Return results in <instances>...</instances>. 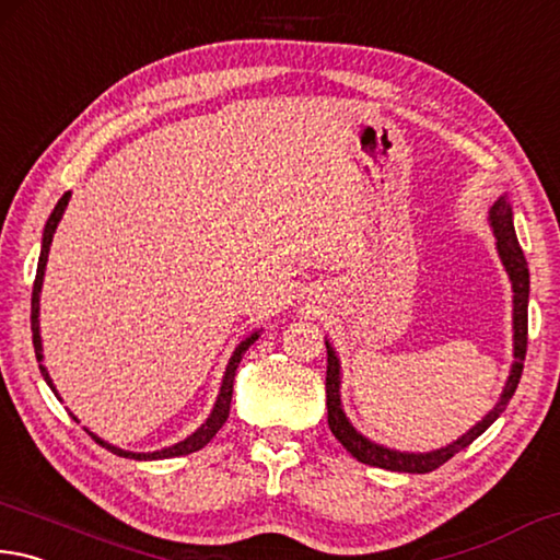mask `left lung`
Wrapping results in <instances>:
<instances>
[{
	"label": "left lung",
	"instance_id": "left-lung-1",
	"mask_svg": "<svg viewBox=\"0 0 560 560\" xmlns=\"http://www.w3.org/2000/svg\"><path fill=\"white\" fill-rule=\"evenodd\" d=\"M489 223H492V229H494L497 250H499V255H502V262L509 272V278H512V288H514V366H512V374H509L502 398H499L494 410H489V413L485 416L482 423H477L467 435L455 440L453 445L435 450V453L416 455V453H398V450L381 447L376 443H371V440H366L361 433H357L354 425L347 420L345 410H341L339 359L335 354V349H331L327 341V423L339 443L345 445L351 453V457H357L359 463L371 465V467H381V469H390V472H410V475L433 472V469H438L440 465H445L450 457H455L459 450L472 445L475 440L482 435L499 416L504 413L509 400H512L518 381H522L526 345H528V265H526L522 245H518V241H516L512 206L506 203V199H499L492 206V211H489Z\"/></svg>",
	"mask_w": 560,
	"mask_h": 560
}]
</instances>
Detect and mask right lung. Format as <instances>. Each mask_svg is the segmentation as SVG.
<instances>
[{
	"instance_id": "obj_1",
	"label": "right lung",
	"mask_w": 560,
	"mask_h": 560,
	"mask_svg": "<svg viewBox=\"0 0 560 560\" xmlns=\"http://www.w3.org/2000/svg\"><path fill=\"white\" fill-rule=\"evenodd\" d=\"M68 196L71 194H63L61 199H58L54 213L48 215L46 221V229H44V243H42V255H38V268H36V280H34V292H32V331H34V351H36V359L42 361L44 354H42V337H38V292H42V285H44V270H46V260H48V248H51V241H54V233H56V225L58 221H61V215L66 211L68 206ZM260 335L255 331V335H250L245 341H241L238 349L233 351V357L229 361V366H225V376H223V384H221V394L219 398H215V406L211 410V416L206 423L196 430L194 435H189L186 440H182V443H176L172 447H164V450H156V453H125V450L115 447V445H107L105 440H101L97 435H93L91 430H88V435H91L97 445H103L105 450H110L113 455H120V457H130V459H164V457H179V455H189V453H196V450H201L206 443H211L213 435L219 433L221 425L225 423V418H229V410H231V398H233V378H235V369H238L241 359L245 351H248V347L253 345L255 339H258ZM38 369H42V376L48 386H51V390L56 394V388L51 384V376H48V371L44 369V364H38ZM58 398V394H56ZM75 420V418H73Z\"/></svg>"
}]
</instances>
